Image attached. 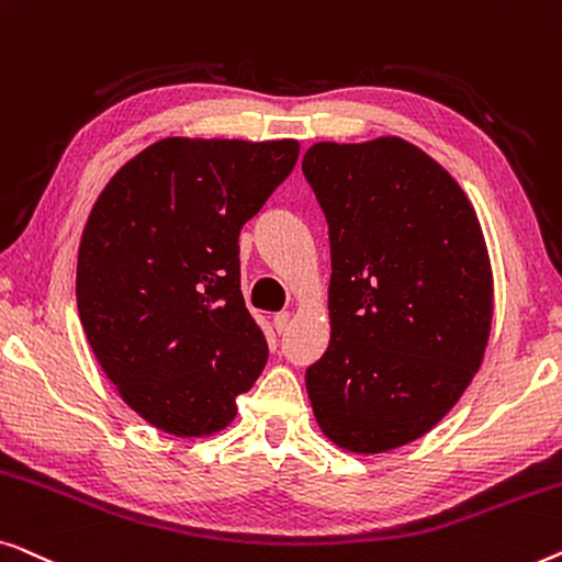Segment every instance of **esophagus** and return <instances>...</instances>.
<instances>
[{
  "mask_svg": "<svg viewBox=\"0 0 562 562\" xmlns=\"http://www.w3.org/2000/svg\"><path fill=\"white\" fill-rule=\"evenodd\" d=\"M272 323H274V328H278V334H284V330H288V326H290V311L274 313Z\"/></svg>",
  "mask_w": 562,
  "mask_h": 562,
  "instance_id": "obj_1",
  "label": "esophagus"
}]
</instances>
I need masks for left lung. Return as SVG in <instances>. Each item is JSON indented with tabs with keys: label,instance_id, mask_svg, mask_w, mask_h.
<instances>
[{
	"label": "left lung",
	"instance_id": "8db88e82",
	"mask_svg": "<svg viewBox=\"0 0 562 562\" xmlns=\"http://www.w3.org/2000/svg\"><path fill=\"white\" fill-rule=\"evenodd\" d=\"M328 221L330 344L305 371L321 430L353 453L420 438L484 359L492 265L476 211L400 137L318 142L303 157Z\"/></svg>",
	"mask_w": 562,
	"mask_h": 562
}]
</instances>
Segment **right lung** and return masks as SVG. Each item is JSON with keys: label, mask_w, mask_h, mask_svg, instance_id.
Masks as SVG:
<instances>
[{"label": "right lung", "mask_w": 562, "mask_h": 562, "mask_svg": "<svg viewBox=\"0 0 562 562\" xmlns=\"http://www.w3.org/2000/svg\"><path fill=\"white\" fill-rule=\"evenodd\" d=\"M295 139L168 137L93 203L78 315L101 369L149 425L211 436L267 363L241 295L239 232L297 162Z\"/></svg>", "instance_id": "add662e5"}]
</instances>
